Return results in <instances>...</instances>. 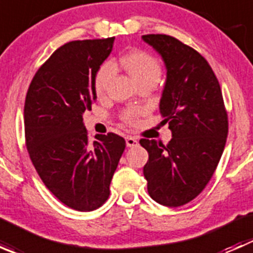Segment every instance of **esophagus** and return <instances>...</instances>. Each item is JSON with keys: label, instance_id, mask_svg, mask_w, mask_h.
Returning a JSON list of instances; mask_svg holds the SVG:
<instances>
[{"label": "esophagus", "instance_id": "obj_1", "mask_svg": "<svg viewBox=\"0 0 253 253\" xmlns=\"http://www.w3.org/2000/svg\"><path fill=\"white\" fill-rule=\"evenodd\" d=\"M137 144H138V141H137V138H134V137H132V136H127L126 137V145H127V147H136Z\"/></svg>", "mask_w": 253, "mask_h": 253}]
</instances>
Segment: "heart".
Wrapping results in <instances>:
<instances>
[{
	"instance_id": "obj_1",
	"label": "heart",
	"mask_w": 253,
	"mask_h": 253,
	"mask_svg": "<svg viewBox=\"0 0 253 253\" xmlns=\"http://www.w3.org/2000/svg\"><path fill=\"white\" fill-rule=\"evenodd\" d=\"M122 67L129 73L137 84L144 82H153L158 83L162 76V67L157 58L150 53L143 50H132L124 53L120 57ZM115 75V67L111 62H105L96 71L94 78V90L98 96H103L108 90L109 83ZM142 114V110L138 108H129L124 111L122 120L126 124H136L138 116Z\"/></svg>"
}]
</instances>
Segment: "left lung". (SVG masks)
I'll use <instances>...</instances> for the list:
<instances>
[{
	"mask_svg": "<svg viewBox=\"0 0 253 253\" xmlns=\"http://www.w3.org/2000/svg\"><path fill=\"white\" fill-rule=\"evenodd\" d=\"M142 39L167 67L159 109L172 133L167 145L139 141L149 154L143 174L155 202L180 207L197 197L215 171L228 137V114L218 79L200 52L170 35Z\"/></svg>",
	"mask_w": 253,
	"mask_h": 253,
	"instance_id": "8db88e82",
	"label": "left lung"
}]
</instances>
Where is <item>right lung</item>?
<instances>
[{"label": "right lung", "instance_id": "add662e5", "mask_svg": "<svg viewBox=\"0 0 253 253\" xmlns=\"http://www.w3.org/2000/svg\"><path fill=\"white\" fill-rule=\"evenodd\" d=\"M115 38L76 40L38 70L24 105L25 144L35 170L63 205L90 211L105 203L126 142L115 133L89 141L83 114L96 99L94 78Z\"/></svg>", "mask_w": 253, "mask_h": 253}]
</instances>
